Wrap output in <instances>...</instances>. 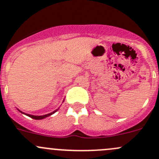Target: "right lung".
<instances>
[{
    "label": "right lung",
    "mask_w": 159,
    "mask_h": 159,
    "mask_svg": "<svg viewBox=\"0 0 159 159\" xmlns=\"http://www.w3.org/2000/svg\"><path fill=\"white\" fill-rule=\"evenodd\" d=\"M56 111H57V110H56ZM56 111H54L51 112V113H50V114H48V115H41V116H34V115H28V114H25V115H28V117H30V118H33V119L39 120V119H43V118H46V117H48V116H50V115H52V114H54V112ZM20 112H22V111H20ZM22 113H23V112H22Z\"/></svg>",
    "instance_id": "add662e5"
}]
</instances>
